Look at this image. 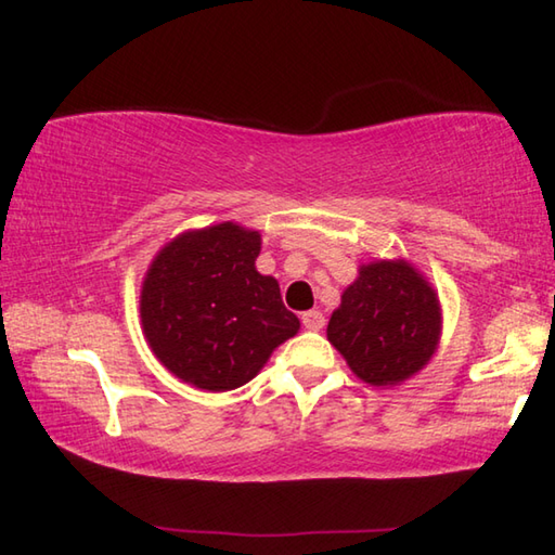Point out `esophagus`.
<instances>
[{
	"mask_svg": "<svg viewBox=\"0 0 555 555\" xmlns=\"http://www.w3.org/2000/svg\"><path fill=\"white\" fill-rule=\"evenodd\" d=\"M304 327L306 330H322L325 327V315H322L320 310H308V312H304Z\"/></svg>",
	"mask_w": 555,
	"mask_h": 555,
	"instance_id": "34e87169",
	"label": "esophagus"
}]
</instances>
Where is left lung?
Here are the masks:
<instances>
[{
  "label": "left lung",
  "mask_w": 555,
  "mask_h": 555,
  "mask_svg": "<svg viewBox=\"0 0 555 555\" xmlns=\"http://www.w3.org/2000/svg\"><path fill=\"white\" fill-rule=\"evenodd\" d=\"M439 300L405 261L361 267L332 312L327 339L371 386H392L427 364L439 341Z\"/></svg>",
  "instance_id": "obj_1"
}]
</instances>
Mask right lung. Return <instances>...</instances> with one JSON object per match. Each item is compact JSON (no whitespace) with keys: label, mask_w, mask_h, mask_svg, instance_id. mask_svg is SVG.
Listing matches in <instances>:
<instances>
[{"label":"right lung","mask_w":555,"mask_h":555,"mask_svg":"<svg viewBox=\"0 0 555 555\" xmlns=\"http://www.w3.org/2000/svg\"><path fill=\"white\" fill-rule=\"evenodd\" d=\"M259 233L235 223L186 233L150 267L140 318L155 357L204 390L245 386L300 322L276 279L255 269Z\"/></svg>","instance_id":"add662e5"}]
</instances>
